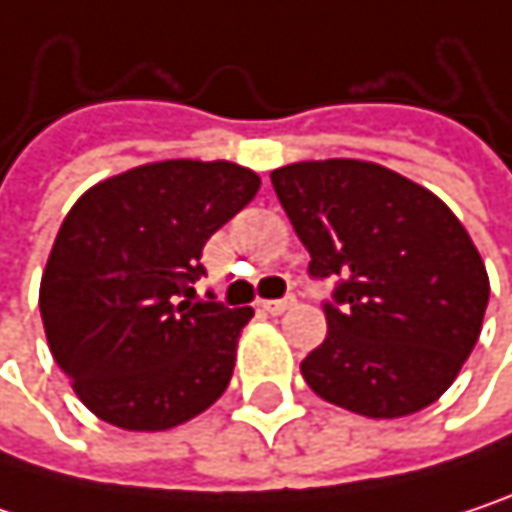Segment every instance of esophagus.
<instances>
[{
	"mask_svg": "<svg viewBox=\"0 0 512 512\" xmlns=\"http://www.w3.org/2000/svg\"><path fill=\"white\" fill-rule=\"evenodd\" d=\"M296 305V296H284V299H263L260 302V308L266 311V314H284V311H290Z\"/></svg>",
	"mask_w": 512,
	"mask_h": 512,
	"instance_id": "esophagus-1",
	"label": "esophagus"
}]
</instances>
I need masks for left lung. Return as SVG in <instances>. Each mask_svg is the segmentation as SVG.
<instances>
[{
  "label": "left lung",
  "mask_w": 512,
  "mask_h": 512,
  "mask_svg": "<svg viewBox=\"0 0 512 512\" xmlns=\"http://www.w3.org/2000/svg\"><path fill=\"white\" fill-rule=\"evenodd\" d=\"M269 177L311 278H335L326 341L302 361L311 391L367 418L436 403L474 350L489 302L486 266L460 219L376 162H293Z\"/></svg>",
  "instance_id": "left-lung-1"
}]
</instances>
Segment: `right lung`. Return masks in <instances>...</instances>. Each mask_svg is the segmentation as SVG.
<instances>
[{
    "mask_svg": "<svg viewBox=\"0 0 512 512\" xmlns=\"http://www.w3.org/2000/svg\"><path fill=\"white\" fill-rule=\"evenodd\" d=\"M260 189L234 162L165 159L91 186L64 216L41 278L55 364L106 424L171 430L228 388L252 308L192 302L204 243Z\"/></svg>",
    "mask_w": 512,
    "mask_h": 512,
    "instance_id": "obj_1",
    "label": "right lung"
}]
</instances>
